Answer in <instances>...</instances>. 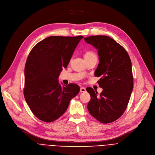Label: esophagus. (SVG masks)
Wrapping results in <instances>:
<instances>
[{"instance_id":"esophagus-1","label":"esophagus","mask_w":155,"mask_h":155,"mask_svg":"<svg viewBox=\"0 0 155 155\" xmlns=\"http://www.w3.org/2000/svg\"><path fill=\"white\" fill-rule=\"evenodd\" d=\"M86 91V89L84 87H81L80 88V92H85Z\"/></svg>"}]
</instances>
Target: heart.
Returning <instances> with one entry per match:
<instances>
[{
	"instance_id": "1",
	"label": "heart",
	"mask_w": 155,
	"mask_h": 155,
	"mask_svg": "<svg viewBox=\"0 0 155 155\" xmlns=\"http://www.w3.org/2000/svg\"><path fill=\"white\" fill-rule=\"evenodd\" d=\"M84 58L86 59V58H91V57H92V56H97L94 52L92 51H87L84 53Z\"/></svg>"
}]
</instances>
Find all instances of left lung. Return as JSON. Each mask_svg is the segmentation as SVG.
<instances>
[{"label": "left lung", "mask_w": 155, "mask_h": 155, "mask_svg": "<svg viewBox=\"0 0 155 155\" xmlns=\"http://www.w3.org/2000/svg\"><path fill=\"white\" fill-rule=\"evenodd\" d=\"M85 41L97 50L99 63L95 77L103 88L98 94L93 88H87L91 99L87 109L89 113L102 123H110L123 114L133 89L131 61L125 49L114 39L107 36H92Z\"/></svg>", "instance_id": "obj_1"}]
</instances>
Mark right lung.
<instances>
[{"label": "right lung", "instance_id": "obj_1", "mask_svg": "<svg viewBox=\"0 0 155 155\" xmlns=\"http://www.w3.org/2000/svg\"><path fill=\"white\" fill-rule=\"evenodd\" d=\"M84 37L50 36L30 51L24 68V98L34 115L51 123L67 110L71 99L80 91L75 84L61 86L58 78L66 68Z\"/></svg>", "mask_w": 155, "mask_h": 155}]
</instances>
